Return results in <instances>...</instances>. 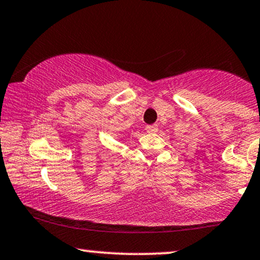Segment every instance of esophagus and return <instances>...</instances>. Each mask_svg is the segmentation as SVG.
I'll list each match as a JSON object with an SVG mask.
<instances>
[{
	"mask_svg": "<svg viewBox=\"0 0 260 260\" xmlns=\"http://www.w3.org/2000/svg\"><path fill=\"white\" fill-rule=\"evenodd\" d=\"M146 130H147V133H149V134H155V133H157V125H147Z\"/></svg>",
	"mask_w": 260,
	"mask_h": 260,
	"instance_id": "34e87169",
	"label": "esophagus"
}]
</instances>
